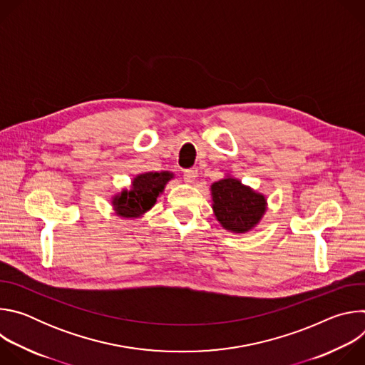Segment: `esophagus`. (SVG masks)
I'll return each instance as SVG.
<instances>
[{
	"label": "esophagus",
	"instance_id": "34e87169",
	"mask_svg": "<svg viewBox=\"0 0 365 365\" xmlns=\"http://www.w3.org/2000/svg\"><path fill=\"white\" fill-rule=\"evenodd\" d=\"M195 179H196V170L189 169V170H185V172H183V180H185L186 183H193Z\"/></svg>",
	"mask_w": 365,
	"mask_h": 365
}]
</instances>
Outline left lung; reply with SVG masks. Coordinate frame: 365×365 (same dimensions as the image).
Returning a JSON list of instances; mask_svg holds the SVG:
<instances>
[{
    "label": "left lung",
    "instance_id": "8db88e82",
    "mask_svg": "<svg viewBox=\"0 0 365 365\" xmlns=\"http://www.w3.org/2000/svg\"><path fill=\"white\" fill-rule=\"evenodd\" d=\"M211 196L217 221L230 232L251 231L267 211V199L263 193L230 175L211 185Z\"/></svg>",
    "mask_w": 365,
    "mask_h": 365
}]
</instances>
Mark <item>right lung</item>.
<instances>
[{
    "instance_id": "add662e5",
    "label": "right lung",
    "mask_w": 365,
    "mask_h": 365,
    "mask_svg": "<svg viewBox=\"0 0 365 365\" xmlns=\"http://www.w3.org/2000/svg\"><path fill=\"white\" fill-rule=\"evenodd\" d=\"M175 175L172 172H145L137 175L130 189H123L113 196L111 203L115 215L127 220L143 217L158 202L169 180Z\"/></svg>"
}]
</instances>
